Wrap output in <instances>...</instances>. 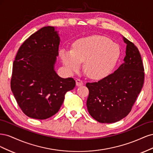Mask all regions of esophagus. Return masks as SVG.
I'll list each match as a JSON object with an SVG mask.
<instances>
[{
  "mask_svg": "<svg viewBox=\"0 0 153 153\" xmlns=\"http://www.w3.org/2000/svg\"><path fill=\"white\" fill-rule=\"evenodd\" d=\"M83 84H84V82H83V81L82 80H80V79H76V85L77 86H81Z\"/></svg>",
  "mask_w": 153,
  "mask_h": 153,
  "instance_id": "obj_1",
  "label": "esophagus"
}]
</instances>
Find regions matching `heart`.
Wrapping results in <instances>:
<instances>
[{
    "mask_svg": "<svg viewBox=\"0 0 153 153\" xmlns=\"http://www.w3.org/2000/svg\"><path fill=\"white\" fill-rule=\"evenodd\" d=\"M120 55L119 46L101 36H92L76 40L72 50L61 49L60 56L68 70L76 72L84 62L86 75L92 79L107 76L116 65Z\"/></svg>",
    "mask_w": 153,
    "mask_h": 153,
    "instance_id": "b5f03b06",
    "label": "heart"
}]
</instances>
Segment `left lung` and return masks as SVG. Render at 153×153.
<instances>
[{"label":"left lung","mask_w":153,"mask_h":153,"mask_svg":"<svg viewBox=\"0 0 153 153\" xmlns=\"http://www.w3.org/2000/svg\"><path fill=\"white\" fill-rule=\"evenodd\" d=\"M126 44L124 63L98 82H88V112L97 121L113 123L130 112L144 81V69L136 46L123 37Z\"/></svg>","instance_id":"1"}]
</instances>
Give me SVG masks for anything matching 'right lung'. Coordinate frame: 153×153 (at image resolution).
<instances>
[{"mask_svg": "<svg viewBox=\"0 0 153 153\" xmlns=\"http://www.w3.org/2000/svg\"><path fill=\"white\" fill-rule=\"evenodd\" d=\"M59 44L55 27H44L24 41L14 61L11 91L23 112L30 118L53 116L66 92L75 87L73 78L60 77L54 69Z\"/></svg>", "mask_w": 153, "mask_h": 153, "instance_id": "right-lung-1", "label": "right lung"}]
</instances>
